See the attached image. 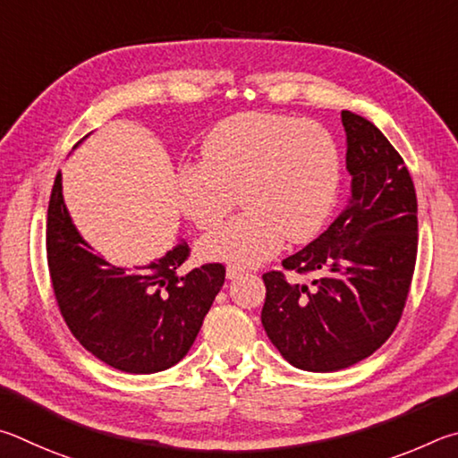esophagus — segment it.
I'll use <instances>...</instances> for the list:
<instances>
[{
  "label": "esophagus",
  "mask_w": 458,
  "mask_h": 458,
  "mask_svg": "<svg viewBox=\"0 0 458 458\" xmlns=\"http://www.w3.org/2000/svg\"><path fill=\"white\" fill-rule=\"evenodd\" d=\"M245 269L243 267H237V266H229L227 269H225V276H227V279H237L239 276H243Z\"/></svg>",
  "instance_id": "1"
}]
</instances>
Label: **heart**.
<instances>
[{"mask_svg": "<svg viewBox=\"0 0 458 458\" xmlns=\"http://www.w3.org/2000/svg\"><path fill=\"white\" fill-rule=\"evenodd\" d=\"M342 160L332 132L314 120L242 112L221 120L203 142V163L176 171V200L199 229H211L237 203L247 208L200 239L207 261L259 266L314 239L340 192Z\"/></svg>", "mask_w": 458, "mask_h": 458, "instance_id": "b5f03b06", "label": "heart"}]
</instances>
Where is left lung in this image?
<instances>
[{"label":"left lung","instance_id":"8db88e82","mask_svg":"<svg viewBox=\"0 0 458 458\" xmlns=\"http://www.w3.org/2000/svg\"><path fill=\"white\" fill-rule=\"evenodd\" d=\"M348 205L322 235L284 259L311 284L269 271L261 324L287 362L335 372L374 354L394 332L411 290L419 219L403 157L364 116L342 110Z\"/></svg>","mask_w":458,"mask_h":458}]
</instances>
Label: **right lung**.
<instances>
[{"label": "right lung", "instance_id": "right-lung-1", "mask_svg": "<svg viewBox=\"0 0 458 458\" xmlns=\"http://www.w3.org/2000/svg\"><path fill=\"white\" fill-rule=\"evenodd\" d=\"M46 243L64 322L92 356L120 372L155 374L181 362L225 284L221 263L181 274L189 255L184 239L147 266L100 258L72 221L62 173L47 207Z\"/></svg>", "mask_w": 458, "mask_h": 458}]
</instances>
